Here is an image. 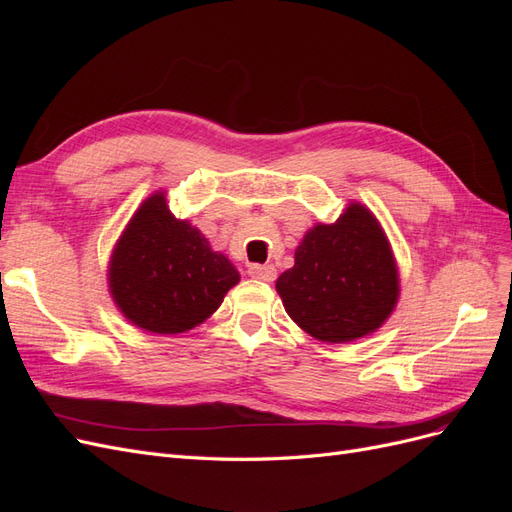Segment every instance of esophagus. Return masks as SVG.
I'll return each mask as SVG.
<instances>
[{
  "label": "esophagus",
  "mask_w": 512,
  "mask_h": 512,
  "mask_svg": "<svg viewBox=\"0 0 512 512\" xmlns=\"http://www.w3.org/2000/svg\"><path fill=\"white\" fill-rule=\"evenodd\" d=\"M247 273H250L254 280H260V282H273L277 275L275 267H271V265H250Z\"/></svg>",
  "instance_id": "esophagus-1"
}]
</instances>
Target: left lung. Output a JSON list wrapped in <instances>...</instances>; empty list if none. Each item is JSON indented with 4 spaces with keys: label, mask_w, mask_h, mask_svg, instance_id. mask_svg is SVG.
Listing matches in <instances>:
<instances>
[{
    "label": "left lung",
    "mask_w": 512,
    "mask_h": 512,
    "mask_svg": "<svg viewBox=\"0 0 512 512\" xmlns=\"http://www.w3.org/2000/svg\"><path fill=\"white\" fill-rule=\"evenodd\" d=\"M275 290L288 316L320 342L346 344L378 331L397 305L399 271L376 215L350 203L333 224L309 228Z\"/></svg>",
    "instance_id": "8db88e82"
}]
</instances>
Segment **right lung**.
Masks as SVG:
<instances>
[{"label":"right lung","instance_id":"obj_1","mask_svg":"<svg viewBox=\"0 0 512 512\" xmlns=\"http://www.w3.org/2000/svg\"><path fill=\"white\" fill-rule=\"evenodd\" d=\"M106 277L123 318L156 335L198 327L241 280L203 232L170 213L164 190L134 211L113 247Z\"/></svg>","mask_w":512,"mask_h":512}]
</instances>
